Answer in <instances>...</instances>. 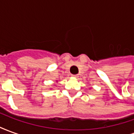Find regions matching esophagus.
Here are the masks:
<instances>
[{
	"mask_svg": "<svg viewBox=\"0 0 134 134\" xmlns=\"http://www.w3.org/2000/svg\"><path fill=\"white\" fill-rule=\"evenodd\" d=\"M73 77H75V78H77L78 77V75H72Z\"/></svg>",
	"mask_w": 134,
	"mask_h": 134,
	"instance_id": "obj_1",
	"label": "esophagus"
}]
</instances>
